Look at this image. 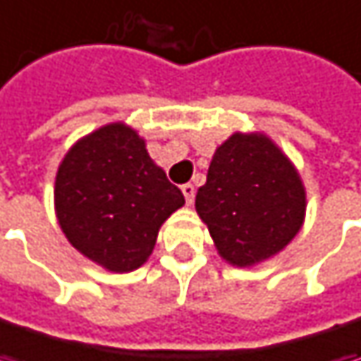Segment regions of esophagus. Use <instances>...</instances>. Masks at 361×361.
I'll list each match as a JSON object with an SVG mask.
<instances>
[{
    "label": "esophagus",
    "mask_w": 361,
    "mask_h": 361,
    "mask_svg": "<svg viewBox=\"0 0 361 361\" xmlns=\"http://www.w3.org/2000/svg\"><path fill=\"white\" fill-rule=\"evenodd\" d=\"M180 190H183V195H185V199H187V203H192L195 201V187L190 185V183H187V185H183L180 187Z\"/></svg>",
    "instance_id": "esophagus-1"
}]
</instances>
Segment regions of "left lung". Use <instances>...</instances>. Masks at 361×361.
I'll list each match as a JSON object with an SVG mask.
<instances>
[{
    "label": "left lung",
    "instance_id": "obj_1",
    "mask_svg": "<svg viewBox=\"0 0 361 361\" xmlns=\"http://www.w3.org/2000/svg\"><path fill=\"white\" fill-rule=\"evenodd\" d=\"M195 207L219 256L245 268L297 235L307 197L297 169L270 137L238 132L213 154Z\"/></svg>",
    "mask_w": 361,
    "mask_h": 361
}]
</instances>
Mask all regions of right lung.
Returning a JSON list of instances; mask_svg holds the SVG:
<instances>
[{
	"label": "right lung",
	"instance_id": "right-lung-1",
	"mask_svg": "<svg viewBox=\"0 0 361 361\" xmlns=\"http://www.w3.org/2000/svg\"><path fill=\"white\" fill-rule=\"evenodd\" d=\"M183 205L180 189L123 123L85 135L56 172L54 207L66 240L111 272L148 260L160 226Z\"/></svg>",
	"mask_w": 361,
	"mask_h": 361
}]
</instances>
